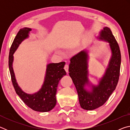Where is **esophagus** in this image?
Masks as SVG:
<instances>
[{
  "label": "esophagus",
  "mask_w": 130,
  "mask_h": 130,
  "mask_svg": "<svg viewBox=\"0 0 130 130\" xmlns=\"http://www.w3.org/2000/svg\"><path fill=\"white\" fill-rule=\"evenodd\" d=\"M64 69H65V71L67 72H68V70H69V65H68V64H66L65 65V67H64Z\"/></svg>",
  "instance_id": "1"
}]
</instances>
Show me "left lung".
I'll list each match as a JSON object with an SVG mask.
<instances>
[{
    "mask_svg": "<svg viewBox=\"0 0 130 130\" xmlns=\"http://www.w3.org/2000/svg\"><path fill=\"white\" fill-rule=\"evenodd\" d=\"M99 39L109 43L112 56L105 73L98 86L92 85V92L84 88L89 83L88 78V58L85 51H81L70 58L69 76L77 92L79 103L84 109L93 110L102 106L108 99L117 86L120 76L121 54L115 37L108 27L100 32Z\"/></svg>",
    "mask_w": 130,
    "mask_h": 130,
    "instance_id": "obj_1",
    "label": "left lung"
}]
</instances>
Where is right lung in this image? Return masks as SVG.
<instances>
[{"mask_svg":"<svg viewBox=\"0 0 130 130\" xmlns=\"http://www.w3.org/2000/svg\"><path fill=\"white\" fill-rule=\"evenodd\" d=\"M31 28L25 27L19 30L10 47L8 57V66L13 86L17 94L23 102L30 108L38 112H48L52 110L56 104V94L59 81L67 74L63 69L65 62L50 63L47 65L46 73L43 84L41 89L37 93L30 94L22 91L16 82L12 68L13 54L19 44L27 38Z\"/></svg>","mask_w":130,"mask_h":130,"instance_id":"right-lung-1","label":"right lung"}]
</instances>
